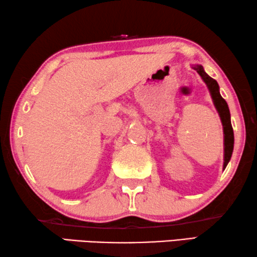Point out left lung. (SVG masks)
Returning a JSON list of instances; mask_svg holds the SVG:
<instances>
[{"mask_svg": "<svg viewBox=\"0 0 257 257\" xmlns=\"http://www.w3.org/2000/svg\"><path fill=\"white\" fill-rule=\"evenodd\" d=\"M193 69L197 70V73L200 75L201 78L204 79V82L207 84L209 92H211V94H212L214 104H215L217 111H218V113H220L222 124H223V132H224V165H223V168H225L230 161L231 155H232L233 142H234L233 130H232V125H231L230 110H229L228 103H226V101L222 98L220 94L217 82L205 73L203 67L197 65L193 67Z\"/></svg>", "mask_w": 257, "mask_h": 257, "instance_id": "8db88e82", "label": "left lung"}]
</instances>
